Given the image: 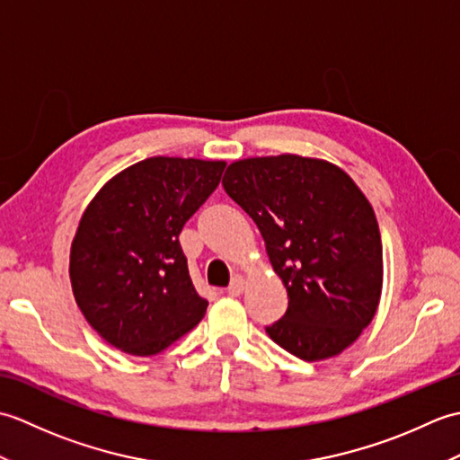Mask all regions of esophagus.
I'll return each instance as SVG.
<instances>
[{
	"mask_svg": "<svg viewBox=\"0 0 460 460\" xmlns=\"http://www.w3.org/2000/svg\"><path fill=\"white\" fill-rule=\"evenodd\" d=\"M245 285H247V280H245V277L243 275H235L231 279V285H229V288H227V292L231 296H239L243 290H245Z\"/></svg>",
	"mask_w": 460,
	"mask_h": 460,
	"instance_id": "1",
	"label": "esophagus"
}]
</instances>
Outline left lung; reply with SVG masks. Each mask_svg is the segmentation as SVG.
Returning <instances> with one entry per match:
<instances>
[{"label":"left lung","mask_w":460,"mask_h":460,"mask_svg":"<svg viewBox=\"0 0 460 460\" xmlns=\"http://www.w3.org/2000/svg\"><path fill=\"white\" fill-rule=\"evenodd\" d=\"M223 188L255 221L288 308L267 334L305 361L341 354L374 320L384 252L374 208L336 164L296 154L233 162Z\"/></svg>","instance_id":"obj_1"}]
</instances>
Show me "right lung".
Here are the masks:
<instances>
[{
  "instance_id": "1",
  "label": "right lung",
  "mask_w": 460,
  "mask_h": 460,
  "mask_svg": "<svg viewBox=\"0 0 460 460\" xmlns=\"http://www.w3.org/2000/svg\"><path fill=\"white\" fill-rule=\"evenodd\" d=\"M223 170V160L155 155L116 173L86 205L68 275L86 322L111 346L160 354L205 316L178 239Z\"/></svg>"
}]
</instances>
